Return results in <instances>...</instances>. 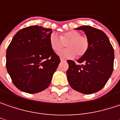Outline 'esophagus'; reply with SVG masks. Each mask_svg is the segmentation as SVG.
<instances>
[{"label":"esophagus","instance_id":"34e87169","mask_svg":"<svg viewBox=\"0 0 120 120\" xmlns=\"http://www.w3.org/2000/svg\"><path fill=\"white\" fill-rule=\"evenodd\" d=\"M60 60H61V62H64V61H65L64 59H63L62 58H60Z\"/></svg>","mask_w":120,"mask_h":120}]
</instances>
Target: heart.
<instances>
[{"label":"heart","instance_id":"obj_1","mask_svg":"<svg viewBox=\"0 0 120 120\" xmlns=\"http://www.w3.org/2000/svg\"><path fill=\"white\" fill-rule=\"evenodd\" d=\"M49 43L55 52L60 51L66 44L67 49L60 51L58 54L67 58H73L75 55L77 58H80L87 52L89 47L88 37L77 30L62 33L60 37L53 33L49 37Z\"/></svg>","mask_w":120,"mask_h":120}]
</instances>
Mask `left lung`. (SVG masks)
Listing matches in <instances>:
<instances>
[{"instance_id": "1", "label": "left lung", "mask_w": 120, "mask_h": 120, "mask_svg": "<svg viewBox=\"0 0 120 120\" xmlns=\"http://www.w3.org/2000/svg\"><path fill=\"white\" fill-rule=\"evenodd\" d=\"M76 29L85 32L89 47L77 60L78 64L73 60H67V79L75 90L90 94L101 90L110 78L113 71L114 50L108 37L102 30L90 26Z\"/></svg>"}]
</instances>
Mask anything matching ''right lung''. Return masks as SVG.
Listing matches in <instances>:
<instances>
[{
	"mask_svg": "<svg viewBox=\"0 0 120 120\" xmlns=\"http://www.w3.org/2000/svg\"><path fill=\"white\" fill-rule=\"evenodd\" d=\"M52 29L31 26L19 30L7 49L6 67L15 87L29 94L49 87L60 60L52 49Z\"/></svg>",
	"mask_w": 120,
	"mask_h": 120,
	"instance_id": "1",
	"label": "right lung"
}]
</instances>
